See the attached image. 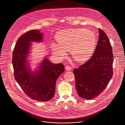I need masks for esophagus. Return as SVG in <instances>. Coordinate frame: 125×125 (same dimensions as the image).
<instances>
[{
	"mask_svg": "<svg viewBox=\"0 0 125 125\" xmlns=\"http://www.w3.org/2000/svg\"><path fill=\"white\" fill-rule=\"evenodd\" d=\"M65 69L66 70H67V71H71V70H72V67L70 65H66L65 66Z\"/></svg>",
	"mask_w": 125,
	"mask_h": 125,
	"instance_id": "34e87169",
	"label": "esophagus"
}]
</instances>
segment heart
Returning a JSON list of instances; mask_svg holds the SVG:
<instances>
[{
	"label": "heart",
	"mask_w": 125,
	"mask_h": 125,
	"mask_svg": "<svg viewBox=\"0 0 125 125\" xmlns=\"http://www.w3.org/2000/svg\"><path fill=\"white\" fill-rule=\"evenodd\" d=\"M58 43H52V49L58 56H64L66 51H71L73 59L83 62L93 55L95 49L97 40L95 34L86 29H69L62 30L56 35Z\"/></svg>",
	"instance_id": "b5f03b06"
}]
</instances>
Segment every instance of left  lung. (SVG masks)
Masks as SVG:
<instances>
[{
	"label": "left lung",
	"instance_id": "left-lung-1",
	"mask_svg": "<svg viewBox=\"0 0 125 125\" xmlns=\"http://www.w3.org/2000/svg\"><path fill=\"white\" fill-rule=\"evenodd\" d=\"M94 53L83 64L74 69L75 87L80 97L92 99L105 89L113 74L114 56L109 39L101 29Z\"/></svg>",
	"mask_w": 125,
	"mask_h": 125
}]
</instances>
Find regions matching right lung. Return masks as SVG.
<instances>
[{
  "label": "right lung",
  "mask_w": 125,
  "mask_h": 125,
  "mask_svg": "<svg viewBox=\"0 0 125 125\" xmlns=\"http://www.w3.org/2000/svg\"><path fill=\"white\" fill-rule=\"evenodd\" d=\"M42 37L43 34L38 30L21 35L13 50L12 64L15 79L25 94L32 99L46 102L53 97L56 81L64 72V66L62 63H51L45 58L39 70L31 72L27 63L31 42H40Z\"/></svg>",
  "instance_id": "right-lung-1"
}]
</instances>
